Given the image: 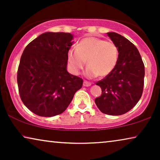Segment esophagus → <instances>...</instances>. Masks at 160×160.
Listing matches in <instances>:
<instances>
[{
  "mask_svg": "<svg viewBox=\"0 0 160 160\" xmlns=\"http://www.w3.org/2000/svg\"><path fill=\"white\" fill-rule=\"evenodd\" d=\"M91 83L89 82H87V81H84V83H83V85H84V87H89L91 86Z\"/></svg>",
  "mask_w": 160,
  "mask_h": 160,
  "instance_id": "1",
  "label": "esophagus"
}]
</instances>
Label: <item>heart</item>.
<instances>
[{"instance_id": "obj_1", "label": "heart", "mask_w": 160, "mask_h": 160, "mask_svg": "<svg viewBox=\"0 0 160 160\" xmlns=\"http://www.w3.org/2000/svg\"><path fill=\"white\" fill-rule=\"evenodd\" d=\"M119 51L112 41L98 37L82 39L76 48L68 52V64L71 73L78 74L87 62L85 74L89 78L108 76L117 64Z\"/></svg>"}]
</instances>
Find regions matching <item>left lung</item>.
Returning a JSON list of instances; mask_svg holds the SVG:
<instances>
[{"instance_id": "8db88e82", "label": "left lung", "mask_w": 160, "mask_h": 160, "mask_svg": "<svg viewBox=\"0 0 160 160\" xmlns=\"http://www.w3.org/2000/svg\"><path fill=\"white\" fill-rule=\"evenodd\" d=\"M119 51L117 64L111 73L96 83L102 89L95 102L102 113L122 115L131 110L143 93L145 68L138 50L117 32H107Z\"/></svg>"}]
</instances>
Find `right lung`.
Returning <instances> with one entry per match:
<instances>
[{
    "label": "right lung",
    "instance_id": "right-lung-1",
    "mask_svg": "<svg viewBox=\"0 0 160 160\" xmlns=\"http://www.w3.org/2000/svg\"><path fill=\"white\" fill-rule=\"evenodd\" d=\"M73 38L68 32H44L24 49L17 71L19 93L35 114L45 117L60 114L82 88V78L67 71Z\"/></svg>",
    "mask_w": 160,
    "mask_h": 160
}]
</instances>
